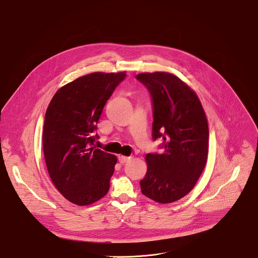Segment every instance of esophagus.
Here are the masks:
<instances>
[{
	"instance_id": "34e87169",
	"label": "esophagus",
	"mask_w": 258,
	"mask_h": 258,
	"mask_svg": "<svg viewBox=\"0 0 258 258\" xmlns=\"http://www.w3.org/2000/svg\"><path fill=\"white\" fill-rule=\"evenodd\" d=\"M132 159H133L132 156H130V157H127V156H122V155L119 156V163H121V164H123V163H125V162H127V161H130V160H132Z\"/></svg>"
}]
</instances>
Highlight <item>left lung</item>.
Segmentation results:
<instances>
[{
    "label": "left lung",
    "mask_w": 258,
    "mask_h": 258,
    "mask_svg": "<svg viewBox=\"0 0 258 258\" xmlns=\"http://www.w3.org/2000/svg\"><path fill=\"white\" fill-rule=\"evenodd\" d=\"M153 102V139H163L162 154H147L141 192L158 203L185 197L202 174L208 156V122L197 93L165 72L139 74Z\"/></svg>",
    "instance_id": "1"
}]
</instances>
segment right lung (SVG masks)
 <instances>
[{
	"instance_id": "right-lung-1",
	"label": "right lung",
	"mask_w": 258,
	"mask_h": 258,
	"mask_svg": "<svg viewBox=\"0 0 258 258\" xmlns=\"http://www.w3.org/2000/svg\"><path fill=\"white\" fill-rule=\"evenodd\" d=\"M125 78L92 73L61 86L46 111L43 151L52 182L64 199L84 206L104 198L117 157L94 145L103 108Z\"/></svg>"
}]
</instances>
